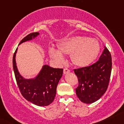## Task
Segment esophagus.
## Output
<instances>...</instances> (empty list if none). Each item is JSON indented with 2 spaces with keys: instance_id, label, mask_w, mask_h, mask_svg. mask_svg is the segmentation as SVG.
<instances>
[{
  "instance_id": "esophagus-1",
  "label": "esophagus",
  "mask_w": 124,
  "mask_h": 124,
  "mask_svg": "<svg viewBox=\"0 0 124 124\" xmlns=\"http://www.w3.org/2000/svg\"><path fill=\"white\" fill-rule=\"evenodd\" d=\"M69 72H70V70H69V69L64 68V69H63V73L64 74H67V73H69Z\"/></svg>"
}]
</instances>
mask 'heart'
I'll use <instances>...</instances> for the list:
<instances>
[{
	"mask_svg": "<svg viewBox=\"0 0 124 124\" xmlns=\"http://www.w3.org/2000/svg\"><path fill=\"white\" fill-rule=\"evenodd\" d=\"M59 51L54 47L49 50L50 56L60 63L64 62L63 55H70L74 65L78 66H88L97 58L100 45L97 40L85 36H76L66 38L58 43Z\"/></svg>",
	"mask_w": 124,
	"mask_h": 124,
	"instance_id": "1",
	"label": "heart"
}]
</instances>
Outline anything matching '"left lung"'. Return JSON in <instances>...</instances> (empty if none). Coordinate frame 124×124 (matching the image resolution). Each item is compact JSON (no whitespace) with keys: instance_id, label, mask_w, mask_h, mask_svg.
I'll use <instances>...</instances> for the list:
<instances>
[{"instance_id":"left-lung-1","label":"left lung","mask_w":124,"mask_h":124,"mask_svg":"<svg viewBox=\"0 0 124 124\" xmlns=\"http://www.w3.org/2000/svg\"><path fill=\"white\" fill-rule=\"evenodd\" d=\"M111 69L112 58L106 47L97 62L90 66L74 69L78 79L76 93L81 101L91 104L104 94L108 87Z\"/></svg>"}]
</instances>
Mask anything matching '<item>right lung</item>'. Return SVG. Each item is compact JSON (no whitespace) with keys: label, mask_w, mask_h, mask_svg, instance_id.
Listing matches in <instances>:
<instances>
[{"label":"right lung","mask_w":124,"mask_h":124,"mask_svg":"<svg viewBox=\"0 0 124 124\" xmlns=\"http://www.w3.org/2000/svg\"><path fill=\"white\" fill-rule=\"evenodd\" d=\"M39 34L38 32L29 34L20 41L19 44L31 40ZM17 49L13 54V67L20 93L26 100L36 105H49L55 99L57 86L63 74V69L54 68L48 65H44L36 78L25 79L19 73L16 66L15 56Z\"/></svg>","instance_id":"right-lung-1"}]
</instances>
